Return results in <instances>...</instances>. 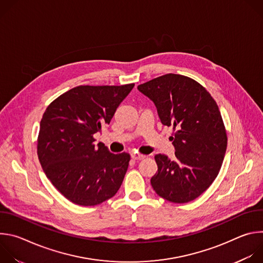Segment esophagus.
Wrapping results in <instances>:
<instances>
[{"label":"esophagus","instance_id":"34e87169","mask_svg":"<svg viewBox=\"0 0 263 263\" xmlns=\"http://www.w3.org/2000/svg\"><path fill=\"white\" fill-rule=\"evenodd\" d=\"M131 157H132L134 160H141V159H143L145 156H144V155H141V154L132 153V154H131Z\"/></svg>","mask_w":263,"mask_h":263}]
</instances>
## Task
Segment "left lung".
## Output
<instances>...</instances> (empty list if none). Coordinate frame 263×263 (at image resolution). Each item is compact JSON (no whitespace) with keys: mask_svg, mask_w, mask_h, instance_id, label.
<instances>
[{"mask_svg":"<svg viewBox=\"0 0 263 263\" xmlns=\"http://www.w3.org/2000/svg\"><path fill=\"white\" fill-rule=\"evenodd\" d=\"M157 108L162 125L173 127L174 160L155 155L158 171L151 178L155 193L173 203L201 196L216 178L227 148L219 109L197 81L167 73L137 86Z\"/></svg>","mask_w":263,"mask_h":263,"instance_id":"obj_1","label":"left lung"}]
</instances>
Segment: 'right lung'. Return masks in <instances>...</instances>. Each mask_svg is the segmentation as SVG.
I'll return each mask as SVG.
<instances>
[{"instance_id":"right-lung-1","label":"right lung","mask_w":263,"mask_h":263,"mask_svg":"<svg viewBox=\"0 0 263 263\" xmlns=\"http://www.w3.org/2000/svg\"><path fill=\"white\" fill-rule=\"evenodd\" d=\"M134 84L81 85L46 109L37 139L42 167L70 202L95 206L114 197L123 183L130 155L111 153L93 135L109 124Z\"/></svg>"}]
</instances>
